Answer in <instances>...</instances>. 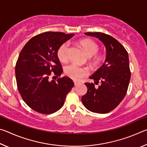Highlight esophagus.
Here are the masks:
<instances>
[{"label":"esophagus","mask_w":147,"mask_h":147,"mask_svg":"<svg viewBox=\"0 0 147 147\" xmlns=\"http://www.w3.org/2000/svg\"><path fill=\"white\" fill-rule=\"evenodd\" d=\"M74 86H77L78 84H79L80 83L78 82H74Z\"/></svg>","instance_id":"obj_1"}]
</instances>
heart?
Here are the masks:
<instances>
[{"label":"heart","mask_w":147,"mask_h":147,"mask_svg":"<svg viewBox=\"0 0 147 147\" xmlns=\"http://www.w3.org/2000/svg\"><path fill=\"white\" fill-rule=\"evenodd\" d=\"M80 45L89 57H91L92 63L94 65H97L102 60V55L97 53L99 47L98 45L92 39H85L80 41ZM69 45L67 42L63 43L57 51V56L61 62H66L69 59ZM65 73L71 78L74 80H79L84 76L88 75V69L82 67L74 63L69 65L65 69Z\"/></svg>","instance_id":"heart-1"}]
</instances>
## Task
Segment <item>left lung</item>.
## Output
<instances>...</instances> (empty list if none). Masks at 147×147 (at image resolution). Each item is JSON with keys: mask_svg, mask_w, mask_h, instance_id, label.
I'll return each instance as SVG.
<instances>
[{"mask_svg": "<svg viewBox=\"0 0 147 147\" xmlns=\"http://www.w3.org/2000/svg\"><path fill=\"white\" fill-rule=\"evenodd\" d=\"M87 36L95 37L104 43L106 58L104 64L89 78L93 83H85L88 91L82 97L84 106L94 113H106L117 106L125 96L131 73L128 54L119 42L109 35L102 32H86Z\"/></svg>", "mask_w": 147, "mask_h": 147, "instance_id": "obj_1", "label": "left lung"}]
</instances>
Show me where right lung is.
Returning a JSON list of instances; mask_svg holds the SVG:
<instances>
[{
  "mask_svg": "<svg viewBox=\"0 0 147 147\" xmlns=\"http://www.w3.org/2000/svg\"><path fill=\"white\" fill-rule=\"evenodd\" d=\"M74 36L44 32L30 39L19 54L16 65L17 88L25 103L37 112L51 114L59 110L74 86L67 76L50 79L51 74L58 77L63 72L57 51Z\"/></svg>",
  "mask_w": 147,
  "mask_h": 147,
  "instance_id": "1",
  "label": "right lung"
}]
</instances>
